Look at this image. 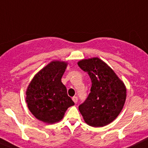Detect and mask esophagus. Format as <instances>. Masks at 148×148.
<instances>
[{"label": "esophagus", "mask_w": 148, "mask_h": 148, "mask_svg": "<svg viewBox=\"0 0 148 148\" xmlns=\"http://www.w3.org/2000/svg\"><path fill=\"white\" fill-rule=\"evenodd\" d=\"M72 99H73V101L74 102H75V103L78 102V97H73L72 98Z\"/></svg>", "instance_id": "34e87169"}]
</instances>
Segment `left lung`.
<instances>
[{
	"label": "left lung",
	"mask_w": 148,
	"mask_h": 148,
	"mask_svg": "<svg viewBox=\"0 0 148 148\" xmlns=\"http://www.w3.org/2000/svg\"><path fill=\"white\" fill-rule=\"evenodd\" d=\"M78 64L91 81V92L78 109L89 126H106L122 110L126 97V87L113 70L99 58L81 60Z\"/></svg>",
	"instance_id": "1"
}]
</instances>
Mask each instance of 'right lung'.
Wrapping results in <instances>:
<instances>
[{
  "label": "right lung",
  "instance_id": "obj_1",
  "mask_svg": "<svg viewBox=\"0 0 148 148\" xmlns=\"http://www.w3.org/2000/svg\"><path fill=\"white\" fill-rule=\"evenodd\" d=\"M66 67L64 62H51L35 75L27 90L28 108L45 123L60 121L67 108L74 105L61 81Z\"/></svg>",
  "mask_w": 148,
  "mask_h": 148
}]
</instances>
